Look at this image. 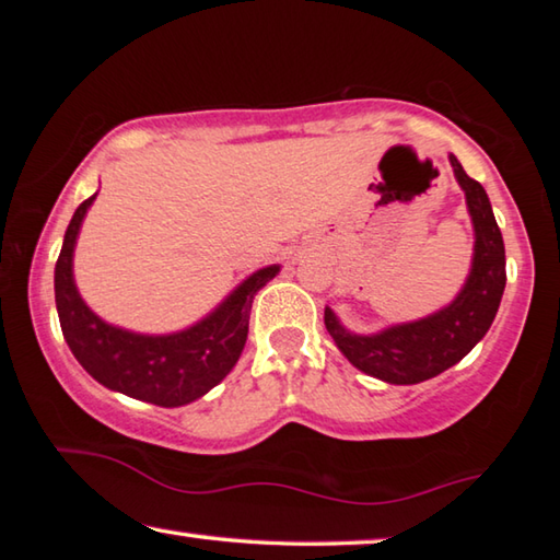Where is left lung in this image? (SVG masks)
<instances>
[{
	"label": "left lung",
	"mask_w": 560,
	"mask_h": 560,
	"mask_svg": "<svg viewBox=\"0 0 560 560\" xmlns=\"http://www.w3.org/2000/svg\"><path fill=\"white\" fill-rule=\"evenodd\" d=\"M459 187L467 197L474 224V257L469 277L450 306L410 324H397L371 336H358L340 324L326 306V328L358 371L390 385H415L457 365L487 336L494 324L506 287V254L491 202L477 179H471L459 160L450 155Z\"/></svg>",
	"instance_id": "obj_1"
}]
</instances>
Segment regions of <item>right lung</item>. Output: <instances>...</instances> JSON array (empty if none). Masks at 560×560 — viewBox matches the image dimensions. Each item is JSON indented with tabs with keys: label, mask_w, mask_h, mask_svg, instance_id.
I'll return each mask as SVG.
<instances>
[{
	"label": "right lung",
	"mask_w": 560,
	"mask_h": 560,
	"mask_svg": "<svg viewBox=\"0 0 560 560\" xmlns=\"http://www.w3.org/2000/svg\"><path fill=\"white\" fill-rule=\"evenodd\" d=\"M96 195L79 205L54 271L56 311L71 353L108 390L158 407L195 402L220 385L240 360L249 334L252 301L279 273V264L246 277L210 316L167 336H145L110 326L81 299L73 281V246Z\"/></svg>",
	"instance_id": "right-lung-1"
}]
</instances>
